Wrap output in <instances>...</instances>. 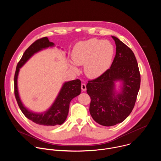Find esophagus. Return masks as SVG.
<instances>
[{"label": "esophagus", "mask_w": 161, "mask_h": 161, "mask_svg": "<svg viewBox=\"0 0 161 161\" xmlns=\"http://www.w3.org/2000/svg\"><path fill=\"white\" fill-rule=\"evenodd\" d=\"M81 90L83 91H86V85L85 83H82L81 85Z\"/></svg>", "instance_id": "34e87169"}]
</instances>
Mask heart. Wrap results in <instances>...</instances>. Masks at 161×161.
I'll return each instance as SVG.
<instances>
[{
  "instance_id": "obj_1",
  "label": "heart",
  "mask_w": 161,
  "mask_h": 161,
  "mask_svg": "<svg viewBox=\"0 0 161 161\" xmlns=\"http://www.w3.org/2000/svg\"><path fill=\"white\" fill-rule=\"evenodd\" d=\"M114 52L113 45L108 40L94 38L80 41L73 48L72 58L75 62H71L70 66L77 71V65H84L85 75L89 78H97L108 69Z\"/></svg>"
}]
</instances>
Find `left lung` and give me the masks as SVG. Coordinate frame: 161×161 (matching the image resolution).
Wrapping results in <instances>:
<instances>
[{"mask_svg": "<svg viewBox=\"0 0 161 161\" xmlns=\"http://www.w3.org/2000/svg\"><path fill=\"white\" fill-rule=\"evenodd\" d=\"M116 44V55L109 69L99 77L88 81L90 113L103 126L122 122L132 111L140 87L138 65L132 51L119 39L111 36ZM123 82L121 91L117 93L114 82Z\"/></svg>", "mask_w": 161, "mask_h": 161, "instance_id": "left-lung-1", "label": "left lung"}]
</instances>
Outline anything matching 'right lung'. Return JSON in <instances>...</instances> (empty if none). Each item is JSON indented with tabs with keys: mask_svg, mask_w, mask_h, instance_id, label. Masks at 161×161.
<instances>
[{
	"mask_svg": "<svg viewBox=\"0 0 161 161\" xmlns=\"http://www.w3.org/2000/svg\"><path fill=\"white\" fill-rule=\"evenodd\" d=\"M53 47H54V43L50 42L47 37L36 40L25 50L18 63L14 78V95L21 111L28 119L45 127L61 125L65 122L69 113L71 101L81 93V81L77 79L65 82L52 106L45 112L37 113L27 109L21 103L18 90L17 80L19 69L34 53Z\"/></svg>",
	"mask_w": 161,
	"mask_h": 161,
	"instance_id": "add662e5",
	"label": "right lung"
}]
</instances>
